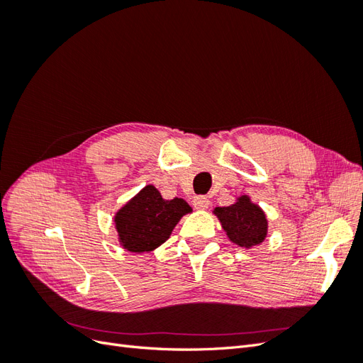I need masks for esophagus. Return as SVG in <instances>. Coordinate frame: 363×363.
<instances>
[{
  "label": "esophagus",
  "mask_w": 363,
  "mask_h": 363,
  "mask_svg": "<svg viewBox=\"0 0 363 363\" xmlns=\"http://www.w3.org/2000/svg\"><path fill=\"white\" fill-rule=\"evenodd\" d=\"M208 204H211V201H208V199H206V196H203V195L194 196V200H192V206H194V208H196V211H204V208L208 207Z\"/></svg>",
  "instance_id": "obj_1"
}]
</instances>
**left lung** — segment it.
Segmentation results:
<instances>
[{
  "label": "left lung",
  "instance_id": "obj_1",
  "mask_svg": "<svg viewBox=\"0 0 363 363\" xmlns=\"http://www.w3.org/2000/svg\"><path fill=\"white\" fill-rule=\"evenodd\" d=\"M213 215L221 223L227 238L239 247L252 248L260 245L268 235L267 215L248 195L238 196L230 206L215 207Z\"/></svg>",
  "mask_w": 363,
  "mask_h": 363
}]
</instances>
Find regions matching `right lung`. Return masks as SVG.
Wrapping results in <instances>:
<instances>
[{
	"label": "right lung",
	"mask_w": 363,
	"mask_h": 363,
	"mask_svg": "<svg viewBox=\"0 0 363 363\" xmlns=\"http://www.w3.org/2000/svg\"><path fill=\"white\" fill-rule=\"evenodd\" d=\"M192 207L183 199L164 200L152 184L142 188L113 216L118 242L130 252H148L169 239Z\"/></svg>",
	"instance_id": "right-lung-1"
}]
</instances>
